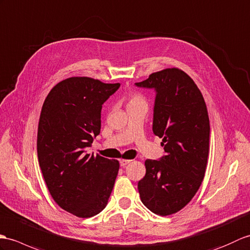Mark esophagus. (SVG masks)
<instances>
[{
  "label": "esophagus",
  "mask_w": 250,
  "mask_h": 250,
  "mask_svg": "<svg viewBox=\"0 0 250 250\" xmlns=\"http://www.w3.org/2000/svg\"><path fill=\"white\" fill-rule=\"evenodd\" d=\"M130 160H120V162H119V163H120V166L121 167H125V165H127V164H129L130 163Z\"/></svg>",
  "instance_id": "obj_1"
}]
</instances>
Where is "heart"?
Wrapping results in <instances>:
<instances>
[{
  "mask_svg": "<svg viewBox=\"0 0 250 250\" xmlns=\"http://www.w3.org/2000/svg\"><path fill=\"white\" fill-rule=\"evenodd\" d=\"M139 104H146V100L141 94H131L129 97H127V107L129 106H134V105H139Z\"/></svg>",
  "mask_w": 250,
  "mask_h": 250,
  "instance_id": "1",
  "label": "heart"
}]
</instances>
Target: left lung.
Listing matches in <instances>:
<instances>
[{"instance_id":"left-lung-1","label":"left lung","mask_w":250,"mask_h":250,"mask_svg":"<svg viewBox=\"0 0 250 250\" xmlns=\"http://www.w3.org/2000/svg\"><path fill=\"white\" fill-rule=\"evenodd\" d=\"M135 86L155 91L152 131L163 139L165 151L159 160L145 162L139 196L151 212L170 215L188 204L205 177L210 143L207 105L194 81L177 68L154 72Z\"/></svg>"}]
</instances>
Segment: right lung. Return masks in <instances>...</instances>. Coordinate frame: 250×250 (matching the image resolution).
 Masks as SVG:
<instances>
[{"label":"right lung","instance_id":"obj_1","mask_svg":"<svg viewBox=\"0 0 250 250\" xmlns=\"http://www.w3.org/2000/svg\"><path fill=\"white\" fill-rule=\"evenodd\" d=\"M119 83L69 78L49 92L40 114L37 153L51 196L63 210L91 217L106 207L119 170L116 160L87 154L101 129L103 103Z\"/></svg>","mask_w":250,"mask_h":250}]
</instances>
